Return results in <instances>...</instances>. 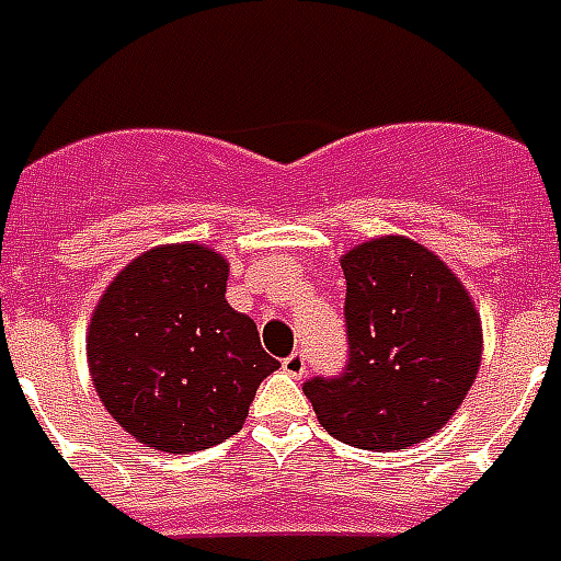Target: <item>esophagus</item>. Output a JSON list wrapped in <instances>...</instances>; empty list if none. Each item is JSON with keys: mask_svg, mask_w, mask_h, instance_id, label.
<instances>
[{"mask_svg": "<svg viewBox=\"0 0 561 561\" xmlns=\"http://www.w3.org/2000/svg\"><path fill=\"white\" fill-rule=\"evenodd\" d=\"M282 368H285V375L302 377L306 375V368H309V359H306L302 351H294L291 356H285V359H282Z\"/></svg>", "mask_w": 561, "mask_h": 561, "instance_id": "esophagus-1", "label": "esophagus"}]
</instances>
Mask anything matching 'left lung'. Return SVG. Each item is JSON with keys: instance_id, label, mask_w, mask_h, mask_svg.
I'll use <instances>...</instances> for the list:
<instances>
[{"instance_id": "8db88e82", "label": "left lung", "mask_w": 561, "mask_h": 561, "mask_svg": "<svg viewBox=\"0 0 561 561\" xmlns=\"http://www.w3.org/2000/svg\"><path fill=\"white\" fill-rule=\"evenodd\" d=\"M347 363L302 392L327 434L392 451L437 434L481 363L470 294L443 261L408 238L368 240L342 259Z\"/></svg>"}]
</instances>
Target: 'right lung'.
<instances>
[{
	"label": "right lung",
	"mask_w": 561,
	"mask_h": 561,
	"mask_svg": "<svg viewBox=\"0 0 561 561\" xmlns=\"http://www.w3.org/2000/svg\"><path fill=\"white\" fill-rule=\"evenodd\" d=\"M228 264L196 243L145 252L94 309L89 365L103 408L160 451H202L238 434L279 359L226 302Z\"/></svg>",
	"instance_id": "add662e5"
}]
</instances>
